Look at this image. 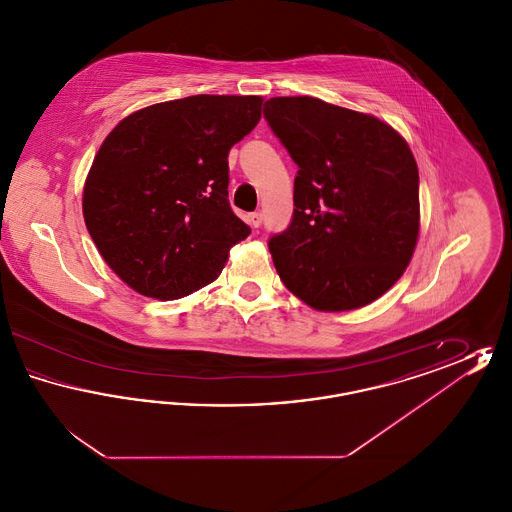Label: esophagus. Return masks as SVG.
Segmentation results:
<instances>
[{
	"label": "esophagus",
	"mask_w": 512,
	"mask_h": 512,
	"mask_svg": "<svg viewBox=\"0 0 512 512\" xmlns=\"http://www.w3.org/2000/svg\"><path fill=\"white\" fill-rule=\"evenodd\" d=\"M247 222H249L251 228H259L261 222H263V215H261V213H251V215L247 217Z\"/></svg>",
	"instance_id": "1"
}]
</instances>
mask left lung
Listing matches in <instances>:
<instances>
[{"instance_id": "1", "label": "left lung", "mask_w": 512, "mask_h": 512, "mask_svg": "<svg viewBox=\"0 0 512 512\" xmlns=\"http://www.w3.org/2000/svg\"><path fill=\"white\" fill-rule=\"evenodd\" d=\"M265 119L299 167L292 222L268 240L280 280L317 311L365 307L413 257V151L390 124L309 96L268 99Z\"/></svg>"}]
</instances>
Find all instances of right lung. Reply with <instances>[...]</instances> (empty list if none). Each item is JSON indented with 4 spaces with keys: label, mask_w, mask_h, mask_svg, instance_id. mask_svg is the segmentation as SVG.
Returning <instances> with one entry per match:
<instances>
[{
    "label": "right lung",
    "mask_w": 512,
    "mask_h": 512,
    "mask_svg": "<svg viewBox=\"0 0 512 512\" xmlns=\"http://www.w3.org/2000/svg\"><path fill=\"white\" fill-rule=\"evenodd\" d=\"M259 96H190L122 119L82 197L86 228L132 290L178 299L220 274L251 228L228 201V151L261 119Z\"/></svg>",
    "instance_id": "right-lung-1"
}]
</instances>
